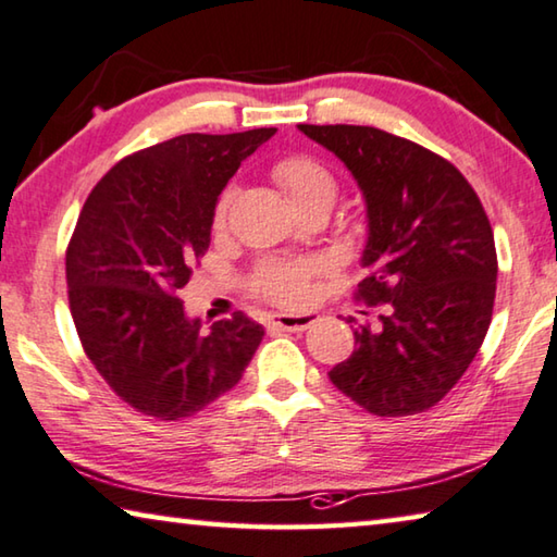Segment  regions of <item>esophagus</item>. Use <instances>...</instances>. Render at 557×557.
Returning a JSON list of instances; mask_svg holds the SVG:
<instances>
[{
	"label": "esophagus",
	"instance_id": "1",
	"mask_svg": "<svg viewBox=\"0 0 557 557\" xmlns=\"http://www.w3.org/2000/svg\"><path fill=\"white\" fill-rule=\"evenodd\" d=\"M317 322L314 314H272L268 320V330L277 332H305Z\"/></svg>",
	"mask_w": 557,
	"mask_h": 557
}]
</instances>
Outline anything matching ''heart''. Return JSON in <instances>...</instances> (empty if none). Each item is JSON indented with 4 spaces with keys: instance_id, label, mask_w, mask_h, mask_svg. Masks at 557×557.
<instances>
[{
    "instance_id": "heart-1",
    "label": "heart",
    "mask_w": 557,
    "mask_h": 557,
    "mask_svg": "<svg viewBox=\"0 0 557 557\" xmlns=\"http://www.w3.org/2000/svg\"><path fill=\"white\" fill-rule=\"evenodd\" d=\"M272 181H275L285 196L293 200L299 213L322 208L330 210L339 196V181L330 168L312 156H287L272 165ZM237 198L235 185L220 193L213 210V227L225 231L231 218L233 202ZM317 272L314 260H262L247 277V287L255 297L268 302L295 307L310 297V285Z\"/></svg>"
}]
</instances>
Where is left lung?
I'll use <instances>...</instances> for the list:
<instances>
[{
    "instance_id": "1",
    "label": "left lung",
    "mask_w": 557,
    "mask_h": 557,
    "mask_svg": "<svg viewBox=\"0 0 557 557\" xmlns=\"http://www.w3.org/2000/svg\"><path fill=\"white\" fill-rule=\"evenodd\" d=\"M307 138L355 175L367 202L369 275L357 299L382 305L359 324L332 384L374 417L436 406L479 355L493 317L498 258L488 215L446 158L372 126H310Z\"/></svg>"
}]
</instances>
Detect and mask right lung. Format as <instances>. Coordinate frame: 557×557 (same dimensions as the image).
<instances>
[{
  "label": "right lung",
  "mask_w": 557,
  "mask_h": 557,
  "mask_svg": "<svg viewBox=\"0 0 557 557\" xmlns=\"http://www.w3.org/2000/svg\"><path fill=\"white\" fill-rule=\"evenodd\" d=\"M275 128L185 134L111 168L66 247L69 307L86 357L128 406L178 421L240 382L264 337L245 312L202 330L178 289L208 252L218 196Z\"/></svg>",
  "instance_id": "obj_1"
}]
</instances>
